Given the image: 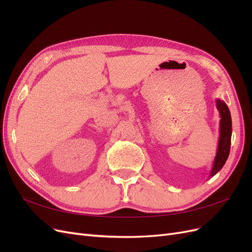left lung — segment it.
I'll use <instances>...</instances> for the list:
<instances>
[{
	"label": "left lung",
	"instance_id": "8db88e82",
	"mask_svg": "<svg viewBox=\"0 0 252 252\" xmlns=\"http://www.w3.org/2000/svg\"><path fill=\"white\" fill-rule=\"evenodd\" d=\"M217 108L220 112V138L217 149V155L215 161L212 164V168L209 177L212 178L217 174L225 165L228 156L230 152V144H231V133H232V123L230 111L226 103L220 98H217Z\"/></svg>",
	"mask_w": 252,
	"mask_h": 252
}]
</instances>
